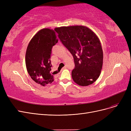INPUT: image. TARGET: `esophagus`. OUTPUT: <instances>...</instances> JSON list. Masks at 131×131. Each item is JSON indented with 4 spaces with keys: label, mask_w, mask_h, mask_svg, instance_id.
Masks as SVG:
<instances>
[{
    "label": "esophagus",
    "mask_w": 131,
    "mask_h": 131,
    "mask_svg": "<svg viewBox=\"0 0 131 131\" xmlns=\"http://www.w3.org/2000/svg\"><path fill=\"white\" fill-rule=\"evenodd\" d=\"M66 68H67V66H64V67H63V68H62V70H63V69H66Z\"/></svg>",
    "instance_id": "1"
}]
</instances>
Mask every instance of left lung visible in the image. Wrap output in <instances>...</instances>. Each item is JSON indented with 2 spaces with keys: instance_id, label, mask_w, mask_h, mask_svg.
Listing matches in <instances>:
<instances>
[{
  "instance_id": "left-lung-1",
  "label": "left lung",
  "mask_w": 131,
  "mask_h": 131,
  "mask_svg": "<svg viewBox=\"0 0 131 131\" xmlns=\"http://www.w3.org/2000/svg\"><path fill=\"white\" fill-rule=\"evenodd\" d=\"M54 30L73 56V81L81 86L92 84L100 77L103 61L102 45L97 35L83 26L61 27Z\"/></svg>"
}]
</instances>
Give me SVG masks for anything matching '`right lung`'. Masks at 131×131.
Wrapping results in <instances>:
<instances>
[{
    "label": "right lung",
    "mask_w": 131,
    "mask_h": 131,
    "mask_svg": "<svg viewBox=\"0 0 131 131\" xmlns=\"http://www.w3.org/2000/svg\"><path fill=\"white\" fill-rule=\"evenodd\" d=\"M56 30L43 28L35 34L27 46L26 53V65L31 78L43 86L54 81L50 73V58L52 46L58 42Z\"/></svg>",
    "instance_id": "add662e5"
}]
</instances>
